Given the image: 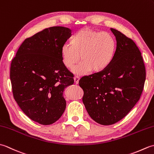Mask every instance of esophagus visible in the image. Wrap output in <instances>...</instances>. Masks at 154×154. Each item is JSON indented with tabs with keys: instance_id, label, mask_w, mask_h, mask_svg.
<instances>
[{
	"instance_id": "esophagus-1",
	"label": "esophagus",
	"mask_w": 154,
	"mask_h": 154,
	"mask_svg": "<svg viewBox=\"0 0 154 154\" xmlns=\"http://www.w3.org/2000/svg\"><path fill=\"white\" fill-rule=\"evenodd\" d=\"M79 76H77V75H76V76H75V77H74V81H75V83H76V84H78L79 83Z\"/></svg>"
}]
</instances>
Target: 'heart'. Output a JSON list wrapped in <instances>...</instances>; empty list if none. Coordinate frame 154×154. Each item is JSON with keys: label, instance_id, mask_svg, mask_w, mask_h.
Segmentation results:
<instances>
[{"label": "heart", "instance_id": "1", "mask_svg": "<svg viewBox=\"0 0 154 154\" xmlns=\"http://www.w3.org/2000/svg\"><path fill=\"white\" fill-rule=\"evenodd\" d=\"M116 50V42L113 35L105 32L83 29L71 40V45L65 44L61 49L63 63L69 69H75L77 74L91 71H102L112 63Z\"/></svg>", "mask_w": 154, "mask_h": 154}]
</instances>
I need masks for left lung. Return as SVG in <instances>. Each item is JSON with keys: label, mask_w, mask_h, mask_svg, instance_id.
<instances>
[{"label": "left lung", "mask_w": 154, "mask_h": 154, "mask_svg": "<svg viewBox=\"0 0 154 154\" xmlns=\"http://www.w3.org/2000/svg\"><path fill=\"white\" fill-rule=\"evenodd\" d=\"M110 30L116 40L112 63L79 81L88 114L102 125L113 124L129 113L139 100L146 80L144 63L134 42L119 30Z\"/></svg>", "instance_id": "left-lung-1"}]
</instances>
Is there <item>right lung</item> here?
I'll return each instance as SVG.
<instances>
[{
	"mask_svg": "<svg viewBox=\"0 0 154 154\" xmlns=\"http://www.w3.org/2000/svg\"><path fill=\"white\" fill-rule=\"evenodd\" d=\"M71 34L68 28H45L26 39L12 60L10 77L16 102L26 115L43 125L61 116L66 107L63 91L74 83L61 55Z\"/></svg>",
	"mask_w": 154,
	"mask_h": 154,
	"instance_id": "right-lung-1",
	"label": "right lung"
}]
</instances>
